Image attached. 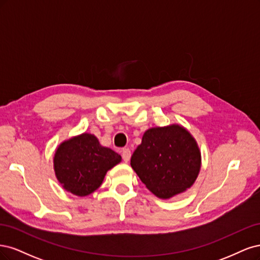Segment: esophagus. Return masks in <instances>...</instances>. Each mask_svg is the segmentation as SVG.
<instances>
[{
  "instance_id": "esophagus-1",
  "label": "esophagus",
  "mask_w": 260,
  "mask_h": 260,
  "mask_svg": "<svg viewBox=\"0 0 260 260\" xmlns=\"http://www.w3.org/2000/svg\"><path fill=\"white\" fill-rule=\"evenodd\" d=\"M131 155H132V153H131V150L129 149L125 148V149L122 150V157H123L124 162H128L129 158H131Z\"/></svg>"
}]
</instances>
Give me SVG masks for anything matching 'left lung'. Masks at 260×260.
Masks as SVG:
<instances>
[{"label": "left lung", "mask_w": 260, "mask_h": 260, "mask_svg": "<svg viewBox=\"0 0 260 260\" xmlns=\"http://www.w3.org/2000/svg\"><path fill=\"white\" fill-rule=\"evenodd\" d=\"M131 165L146 187L160 199H170L193 185L201 169L196 139L180 125L145 132Z\"/></svg>", "instance_id": "left-lung-1"}]
</instances>
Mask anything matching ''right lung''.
<instances>
[{"label":"right lung","instance_id":"1","mask_svg":"<svg viewBox=\"0 0 260 260\" xmlns=\"http://www.w3.org/2000/svg\"><path fill=\"white\" fill-rule=\"evenodd\" d=\"M121 160L120 154L103 147L94 135L84 133L57 148L54 170L64 190L85 197L100 187L107 172Z\"/></svg>","mask_w":260,"mask_h":260}]
</instances>
